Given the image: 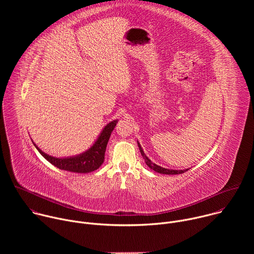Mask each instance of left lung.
<instances>
[{"label": "left lung", "instance_id": "8db88e82", "mask_svg": "<svg viewBox=\"0 0 254 254\" xmlns=\"http://www.w3.org/2000/svg\"><path fill=\"white\" fill-rule=\"evenodd\" d=\"M137 146H138L139 152H140V154H141V156H142V158H143V160H144V163H146V164L148 165V167H149L151 170H153V171H155V172H157V173L164 174V175H177V174L185 173L186 171L189 170V169H184V170H173V169H166V168H163V167H161V166H158L157 164L153 163V162L146 156V154H144V152H143V150H142V148H141V146H140V143H139L138 141H137Z\"/></svg>", "mask_w": 254, "mask_h": 254}]
</instances>
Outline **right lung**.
<instances>
[{
	"instance_id": "add662e5",
	"label": "right lung",
	"mask_w": 254,
	"mask_h": 254,
	"mask_svg": "<svg viewBox=\"0 0 254 254\" xmlns=\"http://www.w3.org/2000/svg\"><path fill=\"white\" fill-rule=\"evenodd\" d=\"M118 122L119 120H115L111 123H108L102 128V130L96 137L92 146L85 152L75 156L63 157V158L53 157L44 153L42 150H40L37 144H36L33 140L32 142L34 144V147L37 149L38 152L42 155V157L45 160H47L49 163L57 167L58 169L68 171V172H73V173L86 174V173H90L97 170L102 165L104 161V154H105L108 139H110L111 134L115 129Z\"/></svg>"
}]
</instances>
